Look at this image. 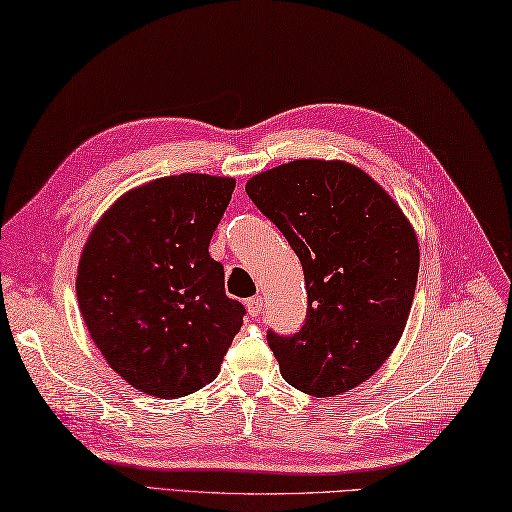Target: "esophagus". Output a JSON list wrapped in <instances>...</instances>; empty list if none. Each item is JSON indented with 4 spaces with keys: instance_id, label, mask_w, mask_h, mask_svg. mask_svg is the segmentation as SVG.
Returning <instances> with one entry per match:
<instances>
[{
    "instance_id": "34e87169",
    "label": "esophagus",
    "mask_w": 512,
    "mask_h": 512,
    "mask_svg": "<svg viewBox=\"0 0 512 512\" xmlns=\"http://www.w3.org/2000/svg\"><path fill=\"white\" fill-rule=\"evenodd\" d=\"M247 312H249V316H258L260 312H263V298L260 296H252V298H247Z\"/></svg>"
}]
</instances>
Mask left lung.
Returning a JSON list of instances; mask_svg holds the SVG:
<instances>
[{
  "mask_svg": "<svg viewBox=\"0 0 512 512\" xmlns=\"http://www.w3.org/2000/svg\"><path fill=\"white\" fill-rule=\"evenodd\" d=\"M303 265L301 330H269L283 379L312 397L368 381L397 347L419 276V243L388 191L343 160H294L245 185Z\"/></svg>",
  "mask_w": 512,
  "mask_h": 512,
  "instance_id": "1",
  "label": "left lung"
}]
</instances>
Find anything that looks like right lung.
<instances>
[{
  "instance_id": "right-lung-1",
  "label": "right lung",
  "mask_w": 512,
  "mask_h": 512,
  "mask_svg": "<svg viewBox=\"0 0 512 512\" xmlns=\"http://www.w3.org/2000/svg\"><path fill=\"white\" fill-rule=\"evenodd\" d=\"M234 178L180 173L118 198L77 267V303L93 343L124 381L178 399L216 379L245 307L225 294L211 236Z\"/></svg>"
}]
</instances>
